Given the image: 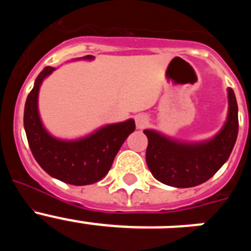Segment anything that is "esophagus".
I'll return each mask as SVG.
<instances>
[{"label":"esophagus","mask_w":251,"mask_h":251,"mask_svg":"<svg viewBox=\"0 0 251 251\" xmlns=\"http://www.w3.org/2000/svg\"><path fill=\"white\" fill-rule=\"evenodd\" d=\"M148 123H150V118H148L147 114H137L136 115V126L137 128H139V129H143V128H146L148 126Z\"/></svg>","instance_id":"1"}]
</instances>
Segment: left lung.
Here are the masks:
<instances>
[{
    "label": "left lung",
    "instance_id": "left-lung-1",
    "mask_svg": "<svg viewBox=\"0 0 251 251\" xmlns=\"http://www.w3.org/2000/svg\"><path fill=\"white\" fill-rule=\"evenodd\" d=\"M229 113L216 136L200 143L171 139L153 129L143 130L148 138L146 161L159 182L186 188L211 178L230 157L238 138V103L234 90L227 89Z\"/></svg>",
    "mask_w": 251,
    "mask_h": 251
}]
</instances>
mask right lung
I'll return each mask as SVG.
<instances>
[{
    "label": "right lung",
    "instance_id": "1",
    "mask_svg": "<svg viewBox=\"0 0 251 251\" xmlns=\"http://www.w3.org/2000/svg\"><path fill=\"white\" fill-rule=\"evenodd\" d=\"M83 59L92 60V55ZM55 69L46 66L35 80L27 95L24 113V126L28 146L41 168L51 177L69 185L84 186L98 182L109 172L114 157L136 124L133 119L108 124L90 136L75 141L52 137L44 128L37 109L40 85Z\"/></svg>",
    "mask_w": 251,
    "mask_h": 251
}]
</instances>
